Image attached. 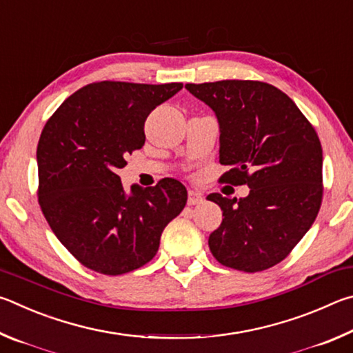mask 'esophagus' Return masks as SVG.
<instances>
[{
  "label": "esophagus",
  "instance_id": "34e87169",
  "mask_svg": "<svg viewBox=\"0 0 353 353\" xmlns=\"http://www.w3.org/2000/svg\"><path fill=\"white\" fill-rule=\"evenodd\" d=\"M201 201H203V195L200 192H196V190H189V194H188V205L189 206L200 205Z\"/></svg>",
  "mask_w": 353,
  "mask_h": 353
}]
</instances>
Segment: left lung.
Listing matches in <instances>:
<instances>
[{
	"mask_svg": "<svg viewBox=\"0 0 353 353\" xmlns=\"http://www.w3.org/2000/svg\"><path fill=\"white\" fill-rule=\"evenodd\" d=\"M220 125L221 181L245 199L208 195L221 208L209 248L228 268L257 273L282 262L310 230L323 201V147L285 92L257 80L188 83Z\"/></svg>",
	"mask_w": 353,
	"mask_h": 353,
	"instance_id": "left-lung-1",
	"label": "left lung"
}]
</instances>
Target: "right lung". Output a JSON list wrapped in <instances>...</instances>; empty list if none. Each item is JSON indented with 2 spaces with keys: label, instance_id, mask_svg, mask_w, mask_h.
Masks as SVG:
<instances>
[{
  "label": "right lung",
  "instance_id": "add662e5",
  "mask_svg": "<svg viewBox=\"0 0 353 353\" xmlns=\"http://www.w3.org/2000/svg\"><path fill=\"white\" fill-rule=\"evenodd\" d=\"M183 83H90L49 117L37 145L39 203L60 243L83 265L117 276L141 268L158 252L169 221L188 201L178 180L133 184L117 170L145 142L144 122Z\"/></svg>",
  "mask_w": 353,
  "mask_h": 353
}]
</instances>
